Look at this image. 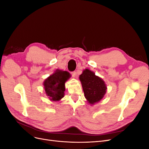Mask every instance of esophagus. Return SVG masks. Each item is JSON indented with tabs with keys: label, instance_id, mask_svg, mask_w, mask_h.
I'll return each mask as SVG.
<instances>
[{
	"label": "esophagus",
	"instance_id": "obj_1",
	"mask_svg": "<svg viewBox=\"0 0 149 149\" xmlns=\"http://www.w3.org/2000/svg\"><path fill=\"white\" fill-rule=\"evenodd\" d=\"M71 74L72 75V76H73V77H75L76 75V73L75 71H72L71 73Z\"/></svg>",
	"mask_w": 149,
	"mask_h": 149
}]
</instances>
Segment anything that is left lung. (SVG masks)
I'll list each match as a JSON object with an SVG mask.
<instances>
[{"mask_svg":"<svg viewBox=\"0 0 149 149\" xmlns=\"http://www.w3.org/2000/svg\"><path fill=\"white\" fill-rule=\"evenodd\" d=\"M79 79L85 97L90 104H93L99 102L104 97L106 91L104 81L93 71L86 69L79 76Z\"/></svg>","mask_w":149,"mask_h":149,"instance_id":"8db88e82","label":"left lung"}]
</instances>
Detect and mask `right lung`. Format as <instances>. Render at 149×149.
I'll return each mask as SVG.
<instances>
[{
  "mask_svg": "<svg viewBox=\"0 0 149 149\" xmlns=\"http://www.w3.org/2000/svg\"><path fill=\"white\" fill-rule=\"evenodd\" d=\"M70 77V74L68 72L56 70L55 73L45 79L43 86L45 91L49 100L56 101L60 100L64 96L65 83Z\"/></svg>",
  "mask_w": 149,
  "mask_h": 149,
  "instance_id": "add662e5",
  "label": "right lung"
}]
</instances>
